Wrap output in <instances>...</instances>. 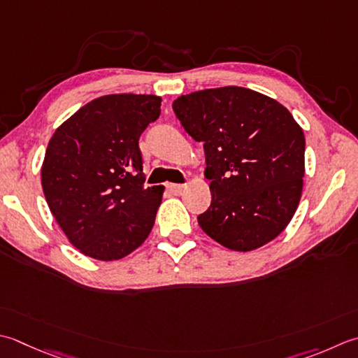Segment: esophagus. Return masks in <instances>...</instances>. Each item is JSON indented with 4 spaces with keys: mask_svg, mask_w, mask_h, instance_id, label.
Listing matches in <instances>:
<instances>
[{
    "mask_svg": "<svg viewBox=\"0 0 358 358\" xmlns=\"http://www.w3.org/2000/svg\"><path fill=\"white\" fill-rule=\"evenodd\" d=\"M166 187H167V191H169L171 194H173V195H178V194H181L185 191V185H175V183H167L166 185Z\"/></svg>",
    "mask_w": 358,
    "mask_h": 358,
    "instance_id": "obj_1",
    "label": "esophagus"
}]
</instances>
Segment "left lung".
<instances>
[{
  "instance_id": "obj_1",
  "label": "left lung",
  "mask_w": 358,
  "mask_h": 358,
  "mask_svg": "<svg viewBox=\"0 0 358 358\" xmlns=\"http://www.w3.org/2000/svg\"><path fill=\"white\" fill-rule=\"evenodd\" d=\"M195 141L205 144L213 200L199 225L233 251H253L282 233L304 186V131L282 103L255 90L220 87L172 102Z\"/></svg>"
}]
</instances>
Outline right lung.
<instances>
[{
  "instance_id": "right-lung-1",
  "label": "right lung",
  "mask_w": 358,
  "mask_h": 358,
  "mask_svg": "<svg viewBox=\"0 0 358 358\" xmlns=\"http://www.w3.org/2000/svg\"><path fill=\"white\" fill-rule=\"evenodd\" d=\"M159 113L155 94L101 96L49 139L41 187L54 219L82 255L117 261L149 237L164 186L144 187L139 136Z\"/></svg>"
}]
</instances>
